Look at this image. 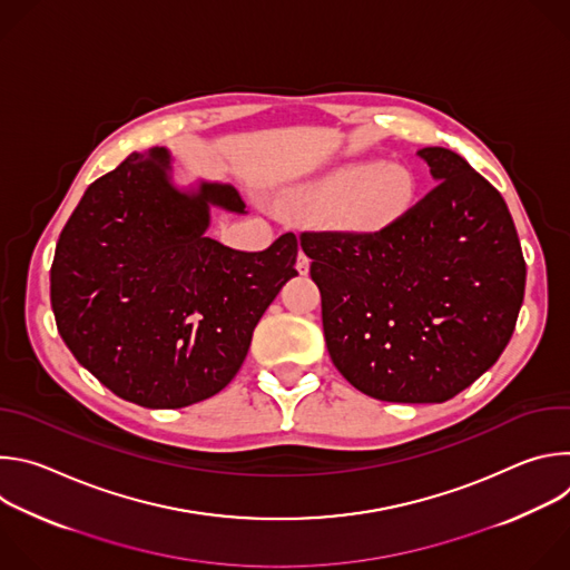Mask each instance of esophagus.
I'll list each match as a JSON object with an SVG mask.
<instances>
[{"mask_svg": "<svg viewBox=\"0 0 570 570\" xmlns=\"http://www.w3.org/2000/svg\"><path fill=\"white\" fill-rule=\"evenodd\" d=\"M308 264H311V259H308L304 253H299V255H297V271H299L302 275L308 273Z\"/></svg>", "mask_w": 570, "mask_h": 570, "instance_id": "obj_1", "label": "esophagus"}]
</instances>
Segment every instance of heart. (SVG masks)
I'll list each match as a JSON object with an SVG mask.
<instances>
[{"label": "heart", "instance_id": "1", "mask_svg": "<svg viewBox=\"0 0 570 570\" xmlns=\"http://www.w3.org/2000/svg\"><path fill=\"white\" fill-rule=\"evenodd\" d=\"M415 198V180L403 167H350L302 187L295 203L315 220H341L376 229L399 218Z\"/></svg>", "mask_w": 570, "mask_h": 570}]
</instances>
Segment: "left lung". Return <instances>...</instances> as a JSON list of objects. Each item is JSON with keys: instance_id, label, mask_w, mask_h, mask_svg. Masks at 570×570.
<instances>
[{"instance_id": "obj_1", "label": "left lung", "mask_w": 570, "mask_h": 570, "mask_svg": "<svg viewBox=\"0 0 570 570\" xmlns=\"http://www.w3.org/2000/svg\"><path fill=\"white\" fill-rule=\"evenodd\" d=\"M435 187L381 229H306L338 372L367 396L442 403L508 347L525 291L510 209L458 153L422 148Z\"/></svg>"}]
</instances>
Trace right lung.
Listing matches in <instances>:
<instances>
[{
	"mask_svg": "<svg viewBox=\"0 0 570 570\" xmlns=\"http://www.w3.org/2000/svg\"><path fill=\"white\" fill-rule=\"evenodd\" d=\"M169 153H130L95 180L56 243L51 308L76 361L144 409H185L220 392L253 332L297 275V238L262 253L205 236L209 205L243 212L234 187H171Z\"/></svg>",
	"mask_w": 570,
	"mask_h": 570,
	"instance_id": "obj_1",
	"label": "right lung"
}]
</instances>
